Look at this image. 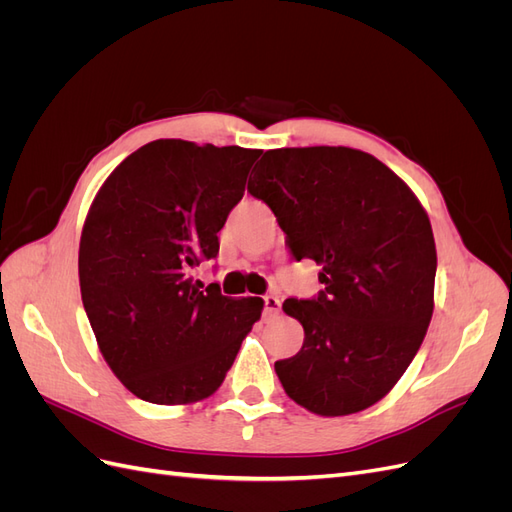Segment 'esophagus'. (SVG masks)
Returning a JSON list of instances; mask_svg holds the SVG:
<instances>
[{
	"mask_svg": "<svg viewBox=\"0 0 512 512\" xmlns=\"http://www.w3.org/2000/svg\"><path fill=\"white\" fill-rule=\"evenodd\" d=\"M280 307H282L280 297H273V294L265 297V314L267 316H277V314H280Z\"/></svg>",
	"mask_w": 512,
	"mask_h": 512,
	"instance_id": "34e87169",
	"label": "esophagus"
}]
</instances>
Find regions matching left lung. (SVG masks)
<instances>
[{
	"mask_svg": "<svg viewBox=\"0 0 512 512\" xmlns=\"http://www.w3.org/2000/svg\"><path fill=\"white\" fill-rule=\"evenodd\" d=\"M247 192L267 203L297 260L320 267L318 299H286L303 348L275 363L286 395L346 416L389 395L433 314L436 241L408 183L350 147L271 149Z\"/></svg>",
	"mask_w": 512,
	"mask_h": 512,
	"instance_id": "left-lung-1",
	"label": "left lung"
}]
</instances>
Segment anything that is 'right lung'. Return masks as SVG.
<instances>
[{
	"label": "right lung",
	"mask_w": 512,
	"mask_h": 512,
	"mask_svg": "<svg viewBox=\"0 0 512 512\" xmlns=\"http://www.w3.org/2000/svg\"><path fill=\"white\" fill-rule=\"evenodd\" d=\"M260 149L160 138L106 177L79 245V282L98 348L138 399L188 406L220 389L265 301L203 288L194 269L243 198Z\"/></svg>",
	"instance_id": "add662e5"
}]
</instances>
